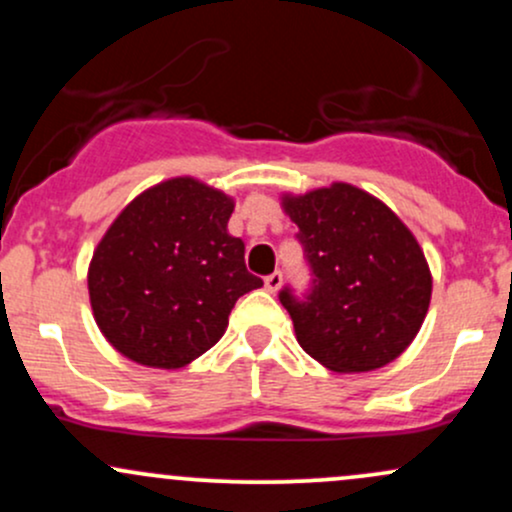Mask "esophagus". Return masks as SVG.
I'll return each mask as SVG.
<instances>
[{"mask_svg":"<svg viewBox=\"0 0 512 512\" xmlns=\"http://www.w3.org/2000/svg\"><path fill=\"white\" fill-rule=\"evenodd\" d=\"M281 281H284V276H281V272H272L269 276H264V289L267 291H279Z\"/></svg>","mask_w":512,"mask_h":512,"instance_id":"obj_1","label":"esophagus"}]
</instances>
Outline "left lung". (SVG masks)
Wrapping results in <instances>:
<instances>
[{
    "label": "left lung",
    "mask_w": 512,
    "mask_h": 512,
    "mask_svg": "<svg viewBox=\"0 0 512 512\" xmlns=\"http://www.w3.org/2000/svg\"><path fill=\"white\" fill-rule=\"evenodd\" d=\"M310 267L301 298L279 291L298 344L334 373L383 368L414 342L431 272L411 231L380 199L346 182L284 197Z\"/></svg>",
    "instance_id": "1"
}]
</instances>
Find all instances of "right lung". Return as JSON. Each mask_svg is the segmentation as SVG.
Segmentation results:
<instances>
[{
    "label": "right lung",
    "mask_w": 512,
    "mask_h": 512,
    "mask_svg": "<svg viewBox=\"0 0 512 512\" xmlns=\"http://www.w3.org/2000/svg\"><path fill=\"white\" fill-rule=\"evenodd\" d=\"M233 199L195 178L151 187L122 209L88 267L93 317L122 356L182 368L223 337L240 296L260 289Z\"/></svg>",
    "instance_id": "add662e5"
}]
</instances>
